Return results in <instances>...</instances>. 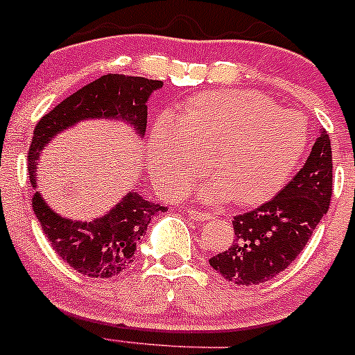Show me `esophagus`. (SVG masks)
<instances>
[{
	"instance_id": "34e87169",
	"label": "esophagus",
	"mask_w": 355,
	"mask_h": 355,
	"mask_svg": "<svg viewBox=\"0 0 355 355\" xmlns=\"http://www.w3.org/2000/svg\"><path fill=\"white\" fill-rule=\"evenodd\" d=\"M188 215H189V217H191V218H195V220H210V218H211L210 214H207V211L195 210V208H189Z\"/></svg>"
}]
</instances>
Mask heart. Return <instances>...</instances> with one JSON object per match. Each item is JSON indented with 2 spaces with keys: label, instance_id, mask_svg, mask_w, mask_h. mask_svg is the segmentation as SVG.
<instances>
[{
  "label": "heart",
  "instance_id": "heart-1",
  "mask_svg": "<svg viewBox=\"0 0 355 355\" xmlns=\"http://www.w3.org/2000/svg\"><path fill=\"white\" fill-rule=\"evenodd\" d=\"M308 147V124L253 90H215L193 97L173 118L150 128L147 166L153 184L176 196L207 171L217 181L189 191L195 198L258 205L284 188Z\"/></svg>",
  "mask_w": 355,
  "mask_h": 355
}]
</instances>
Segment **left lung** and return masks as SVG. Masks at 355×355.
<instances>
[{
  "instance_id": "8db88e82",
  "label": "left lung",
  "mask_w": 355,
  "mask_h": 355,
  "mask_svg": "<svg viewBox=\"0 0 355 355\" xmlns=\"http://www.w3.org/2000/svg\"><path fill=\"white\" fill-rule=\"evenodd\" d=\"M334 186L330 137L324 130L299 173L270 202L236 215L234 243L210 266L237 286H258L299 257L328 211Z\"/></svg>"
}]
</instances>
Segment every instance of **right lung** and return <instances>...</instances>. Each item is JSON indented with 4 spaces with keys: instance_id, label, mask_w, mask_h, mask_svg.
<instances>
[{
    "instance_id": "add662e5",
    "label": "right lung",
    "mask_w": 355,
    "mask_h": 355,
    "mask_svg": "<svg viewBox=\"0 0 355 355\" xmlns=\"http://www.w3.org/2000/svg\"><path fill=\"white\" fill-rule=\"evenodd\" d=\"M164 82L144 76L109 73L64 98L37 123L28 148V178L35 188L37 160L56 135L85 119L128 123L138 137L147 130V101ZM32 208L58 257L73 270L94 279H109L124 272L137 254V244L153 215L166 207L147 202L137 191L124 195L107 214L90 222L63 217L49 207L41 193L32 196Z\"/></svg>"
}]
</instances>
